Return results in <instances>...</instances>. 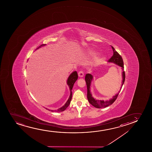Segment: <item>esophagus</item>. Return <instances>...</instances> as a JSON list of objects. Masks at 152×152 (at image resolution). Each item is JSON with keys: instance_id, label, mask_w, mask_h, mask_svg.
I'll list each match as a JSON object with an SVG mask.
<instances>
[{"instance_id": "34e87169", "label": "esophagus", "mask_w": 152, "mask_h": 152, "mask_svg": "<svg viewBox=\"0 0 152 152\" xmlns=\"http://www.w3.org/2000/svg\"><path fill=\"white\" fill-rule=\"evenodd\" d=\"M78 76H79V77H83L84 74H83V71H79L78 73Z\"/></svg>"}]
</instances>
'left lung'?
<instances>
[{
	"mask_svg": "<svg viewBox=\"0 0 152 152\" xmlns=\"http://www.w3.org/2000/svg\"><path fill=\"white\" fill-rule=\"evenodd\" d=\"M112 48L113 51V55L109 59L108 62H109L114 63L115 64L118 65L119 66L121 67L122 69L124 70V62H123L122 57L121 56V55L119 54L118 52H117L113 46H112ZM92 79H93V76H92L91 74H87L86 75L85 80L86 85H87V98L88 101L90 103L96 108H99L106 107H107L109 105H110L111 104H112L115 101V100H116L120 91H119L118 94L114 96L112 99H111L109 101H104V100H96L92 96L91 93L90 92V90L91 83ZM125 73L124 71H123L122 86H123V84L125 82Z\"/></svg>",
	"mask_w": 152,
	"mask_h": 152,
	"instance_id": "8db88e82",
	"label": "left lung"
}]
</instances>
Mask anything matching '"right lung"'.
I'll return each instance as SVG.
<instances>
[{
    "instance_id": "obj_1",
    "label": "right lung",
    "mask_w": 152,
    "mask_h": 152,
    "mask_svg": "<svg viewBox=\"0 0 152 152\" xmlns=\"http://www.w3.org/2000/svg\"><path fill=\"white\" fill-rule=\"evenodd\" d=\"M46 45V44H42V45H40L39 47H38L36 49H37L38 48L41 47L42 46H44ZM77 78H78V74H77V72L75 71V72H73V73L71 74V75H69L67 80V84L68 85V86L69 87V89H70V91H71V94H70V96L69 97V99L67 100L66 103L65 104L64 106H63L62 107L58 108V110H55L57 112H63L64 110H66V108L69 106V105L71 103V100H72V90L73 87V86L74 84L75 83V81L77 80ZM52 112H53V110H51Z\"/></svg>"
}]
</instances>
